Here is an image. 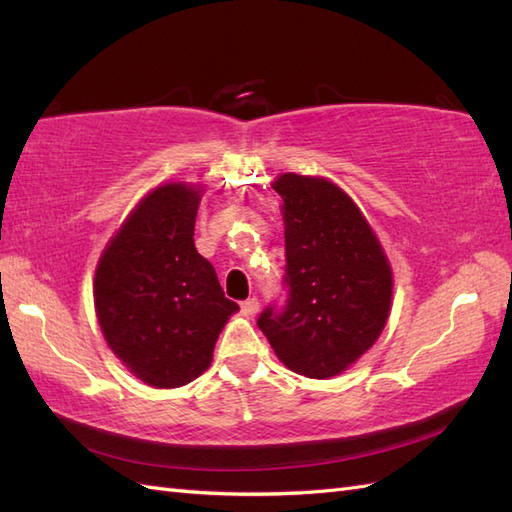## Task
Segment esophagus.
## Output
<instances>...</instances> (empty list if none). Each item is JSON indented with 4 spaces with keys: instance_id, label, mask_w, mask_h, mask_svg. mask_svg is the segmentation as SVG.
<instances>
[{
    "instance_id": "34e87169",
    "label": "esophagus",
    "mask_w": 512,
    "mask_h": 512,
    "mask_svg": "<svg viewBox=\"0 0 512 512\" xmlns=\"http://www.w3.org/2000/svg\"><path fill=\"white\" fill-rule=\"evenodd\" d=\"M242 310H244V314H248V317H253V314L259 312V299L250 297V299L242 301Z\"/></svg>"
}]
</instances>
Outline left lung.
<instances>
[{"label": "left lung", "instance_id": "obj_1", "mask_svg": "<svg viewBox=\"0 0 512 512\" xmlns=\"http://www.w3.org/2000/svg\"><path fill=\"white\" fill-rule=\"evenodd\" d=\"M273 189L284 200L288 297L259 314L257 325L292 372L330 378L383 332L391 268L363 213L336 184L284 173Z\"/></svg>", "mask_w": 512, "mask_h": 512}]
</instances>
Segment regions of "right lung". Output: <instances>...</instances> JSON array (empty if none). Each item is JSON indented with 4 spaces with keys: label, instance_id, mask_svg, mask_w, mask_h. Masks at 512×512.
Masks as SVG:
<instances>
[{
    "label": "right lung",
    "instance_id": "1",
    "mask_svg": "<svg viewBox=\"0 0 512 512\" xmlns=\"http://www.w3.org/2000/svg\"><path fill=\"white\" fill-rule=\"evenodd\" d=\"M200 191L165 184L140 202L105 248L94 277L101 330L114 354L151 387L191 383L211 365L239 306L193 244Z\"/></svg>",
    "mask_w": 512,
    "mask_h": 512
}]
</instances>
